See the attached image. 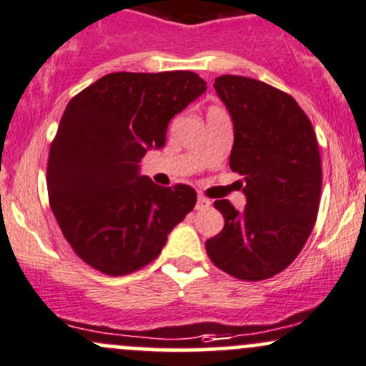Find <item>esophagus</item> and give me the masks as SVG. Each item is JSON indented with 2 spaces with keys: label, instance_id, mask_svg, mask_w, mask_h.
I'll use <instances>...</instances> for the list:
<instances>
[{
  "label": "esophagus",
  "instance_id": "obj_1",
  "mask_svg": "<svg viewBox=\"0 0 366 366\" xmlns=\"http://www.w3.org/2000/svg\"><path fill=\"white\" fill-rule=\"evenodd\" d=\"M210 199L209 198H205V196L203 194H198V203H196V207H198V209H207V207H210Z\"/></svg>",
  "mask_w": 366,
  "mask_h": 366
}]
</instances>
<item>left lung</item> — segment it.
I'll return each mask as SVG.
<instances>
[{
	"mask_svg": "<svg viewBox=\"0 0 366 366\" xmlns=\"http://www.w3.org/2000/svg\"><path fill=\"white\" fill-rule=\"evenodd\" d=\"M233 119L229 167L244 177V212L214 207L224 228L205 244L210 261L240 280L270 279L290 267L310 237L321 199V156L312 122L296 99L238 75L214 82Z\"/></svg>",
	"mask_w": 366,
	"mask_h": 366,
	"instance_id": "left-lung-1",
	"label": "left lung"
}]
</instances>
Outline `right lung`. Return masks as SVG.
Listing matches in <instances>:
<instances>
[{
    "label": "right lung",
    "mask_w": 366,
    "mask_h": 366,
    "mask_svg": "<svg viewBox=\"0 0 366 366\" xmlns=\"http://www.w3.org/2000/svg\"><path fill=\"white\" fill-rule=\"evenodd\" d=\"M205 91L194 71H117L70 99L49 151V203L73 252L94 270L144 268L194 209L193 187L157 186L138 163L163 147L173 115Z\"/></svg>",
    "instance_id": "add662e5"
}]
</instances>
